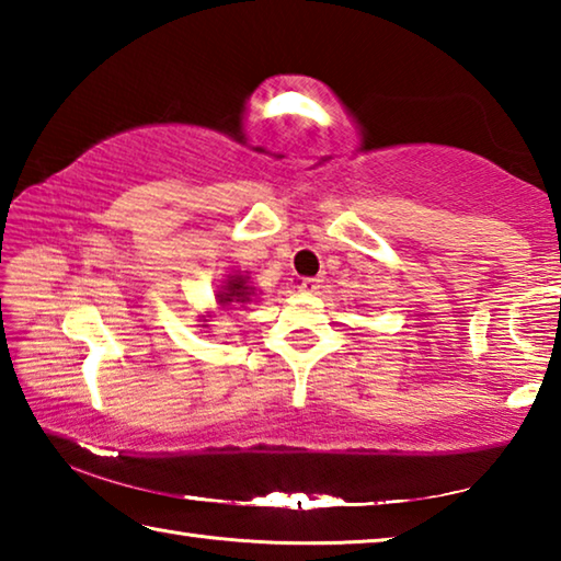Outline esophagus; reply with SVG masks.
<instances>
[{"mask_svg": "<svg viewBox=\"0 0 561 561\" xmlns=\"http://www.w3.org/2000/svg\"><path fill=\"white\" fill-rule=\"evenodd\" d=\"M321 287V279H311V277H304L294 282V289L301 291V294H314Z\"/></svg>", "mask_w": 561, "mask_h": 561, "instance_id": "obj_1", "label": "esophagus"}]
</instances>
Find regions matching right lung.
Segmentation results:
<instances>
[{
  "label": "right lung",
  "mask_w": 561,
  "mask_h": 561,
  "mask_svg": "<svg viewBox=\"0 0 561 561\" xmlns=\"http://www.w3.org/2000/svg\"><path fill=\"white\" fill-rule=\"evenodd\" d=\"M252 294H254V287H250V277H244V274H230V277L222 282L220 291L215 294V299L222 309H227V307L234 309V307H242V304H247V301H252ZM203 321H207V319H203ZM203 327H207V324H203Z\"/></svg>",
  "instance_id": "right-lung-1"
}]
</instances>
